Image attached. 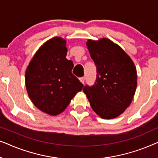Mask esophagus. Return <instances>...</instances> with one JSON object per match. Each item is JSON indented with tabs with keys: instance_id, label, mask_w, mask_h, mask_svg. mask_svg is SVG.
<instances>
[{
	"instance_id": "obj_1",
	"label": "esophagus",
	"mask_w": 158,
	"mask_h": 158,
	"mask_svg": "<svg viewBox=\"0 0 158 158\" xmlns=\"http://www.w3.org/2000/svg\"><path fill=\"white\" fill-rule=\"evenodd\" d=\"M79 80H80V81H81L82 83H83V84H84V83H85V77H80Z\"/></svg>"
}]
</instances>
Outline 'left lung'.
<instances>
[{"mask_svg": "<svg viewBox=\"0 0 158 158\" xmlns=\"http://www.w3.org/2000/svg\"><path fill=\"white\" fill-rule=\"evenodd\" d=\"M90 57L96 66V80L83 92L93 110L104 119L117 117L130 105L137 88V70L129 56L109 39L88 40Z\"/></svg>", "mask_w": 158, "mask_h": 158, "instance_id": "left-lung-1", "label": "left lung"}]
</instances>
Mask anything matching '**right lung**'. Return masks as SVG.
I'll list each match as a JSON object with an SVG mask.
<instances>
[{
	"label": "right lung",
	"instance_id": "right-lung-1",
	"mask_svg": "<svg viewBox=\"0 0 158 158\" xmlns=\"http://www.w3.org/2000/svg\"><path fill=\"white\" fill-rule=\"evenodd\" d=\"M66 40L54 37L44 43L27 67L25 83L30 99L39 109L52 116L62 113L83 85L72 73L66 59Z\"/></svg>",
	"mask_w": 158,
	"mask_h": 158
}]
</instances>
